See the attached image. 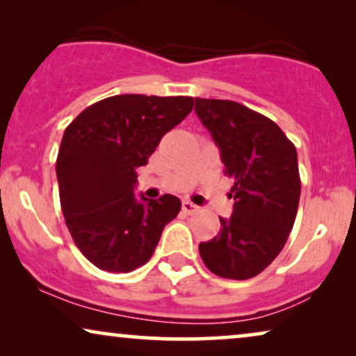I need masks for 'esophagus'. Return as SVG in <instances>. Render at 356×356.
Here are the masks:
<instances>
[{"label": "esophagus", "instance_id": "obj_1", "mask_svg": "<svg viewBox=\"0 0 356 356\" xmlns=\"http://www.w3.org/2000/svg\"><path fill=\"white\" fill-rule=\"evenodd\" d=\"M181 209L184 213H189V216H191V213H196L199 211V207L196 206V204H193L191 201H183Z\"/></svg>", "mask_w": 356, "mask_h": 356}]
</instances>
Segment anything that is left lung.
I'll return each mask as SVG.
<instances>
[{
  "label": "left lung",
  "mask_w": 356,
  "mask_h": 356,
  "mask_svg": "<svg viewBox=\"0 0 356 356\" xmlns=\"http://www.w3.org/2000/svg\"><path fill=\"white\" fill-rule=\"evenodd\" d=\"M194 111L220 149L233 178V213L220 232L199 245L207 269L246 280L279 256L293 228L301 181L291 140L267 116L232 100L196 99Z\"/></svg>",
  "instance_id": "left-lung-1"
}]
</instances>
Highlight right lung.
<instances>
[{"instance_id":"right-lung-1","label":"right lung","mask_w":356,"mask_h":356,"mask_svg":"<svg viewBox=\"0 0 356 356\" xmlns=\"http://www.w3.org/2000/svg\"><path fill=\"white\" fill-rule=\"evenodd\" d=\"M193 97L113 95L87 106L63 134L56 159L61 211L79 251L106 272H131L152 257L181 201L140 196L136 170L191 113Z\"/></svg>"}]
</instances>
